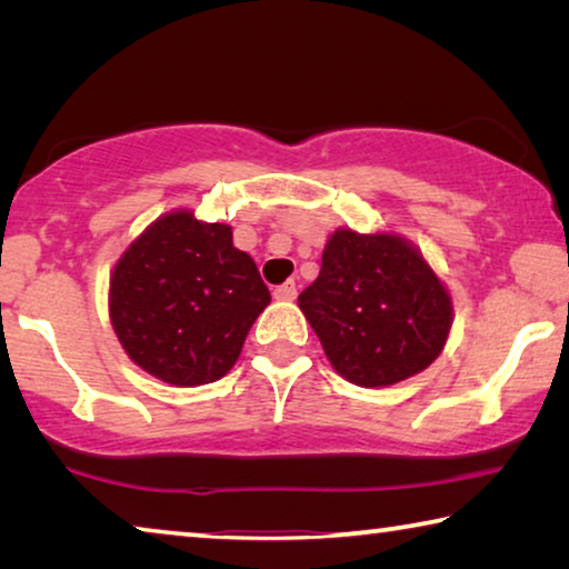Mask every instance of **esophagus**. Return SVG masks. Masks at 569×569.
<instances>
[{
    "label": "esophagus",
    "instance_id": "1",
    "mask_svg": "<svg viewBox=\"0 0 569 569\" xmlns=\"http://www.w3.org/2000/svg\"><path fill=\"white\" fill-rule=\"evenodd\" d=\"M296 283L293 281H286L283 286H276V291H273V298L276 301H293L296 298Z\"/></svg>",
    "mask_w": 569,
    "mask_h": 569
}]
</instances>
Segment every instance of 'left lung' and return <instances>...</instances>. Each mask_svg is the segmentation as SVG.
I'll return each instance as SVG.
<instances>
[{
    "instance_id": "1",
    "label": "left lung",
    "mask_w": 569,
    "mask_h": 569,
    "mask_svg": "<svg viewBox=\"0 0 569 569\" xmlns=\"http://www.w3.org/2000/svg\"><path fill=\"white\" fill-rule=\"evenodd\" d=\"M298 308L336 373L363 389L417 377L445 351L455 323L449 288L393 230L336 228Z\"/></svg>"
}]
</instances>
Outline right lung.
Masks as SVG:
<instances>
[{
    "label": "right lung",
    "mask_w": 569,
    "mask_h": 569,
    "mask_svg": "<svg viewBox=\"0 0 569 569\" xmlns=\"http://www.w3.org/2000/svg\"><path fill=\"white\" fill-rule=\"evenodd\" d=\"M271 303L233 228L176 208L122 250L108 311L124 353L170 387H203L233 369L246 336Z\"/></svg>",
    "instance_id": "add662e5"
}]
</instances>
